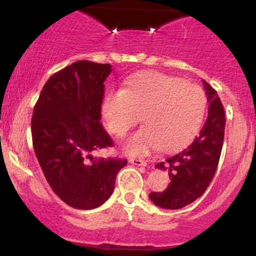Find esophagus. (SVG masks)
<instances>
[{
	"instance_id": "1",
	"label": "esophagus",
	"mask_w": 256,
	"mask_h": 256,
	"mask_svg": "<svg viewBox=\"0 0 256 256\" xmlns=\"http://www.w3.org/2000/svg\"><path fill=\"white\" fill-rule=\"evenodd\" d=\"M128 161H130L131 164H134V165H136V166H146V160H142V158H131Z\"/></svg>"
}]
</instances>
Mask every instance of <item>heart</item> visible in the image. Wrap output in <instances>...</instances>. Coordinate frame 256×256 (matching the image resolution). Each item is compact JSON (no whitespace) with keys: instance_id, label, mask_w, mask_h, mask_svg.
<instances>
[{"instance_id":"heart-1","label":"heart","mask_w":256,"mask_h":256,"mask_svg":"<svg viewBox=\"0 0 256 256\" xmlns=\"http://www.w3.org/2000/svg\"><path fill=\"white\" fill-rule=\"evenodd\" d=\"M207 110V96L198 84L161 72H144L128 79L122 91L106 94L102 102L106 124L118 138L140 120L146 126L126 142L130 154L184 148L198 134Z\"/></svg>"}]
</instances>
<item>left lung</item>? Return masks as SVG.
<instances>
[{
  "label": "left lung",
  "instance_id": "1",
  "mask_svg": "<svg viewBox=\"0 0 256 256\" xmlns=\"http://www.w3.org/2000/svg\"><path fill=\"white\" fill-rule=\"evenodd\" d=\"M210 110L198 136L184 150L170 156L158 168L168 170L171 183L162 192H150L156 206L179 210L206 192L218 167L225 134V112L216 91L204 80Z\"/></svg>",
  "mask_w": 256,
  "mask_h": 256
}]
</instances>
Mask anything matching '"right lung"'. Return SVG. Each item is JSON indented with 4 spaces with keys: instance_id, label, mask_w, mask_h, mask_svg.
Returning <instances> with one entry per match:
<instances>
[{
    "instance_id": "obj_1",
    "label": "right lung",
    "mask_w": 256,
    "mask_h": 256,
    "mask_svg": "<svg viewBox=\"0 0 256 256\" xmlns=\"http://www.w3.org/2000/svg\"><path fill=\"white\" fill-rule=\"evenodd\" d=\"M110 64L82 60L44 84L31 120L32 144L48 184L64 204L92 210L112 195L128 160L94 158L114 146L100 122Z\"/></svg>"
}]
</instances>
